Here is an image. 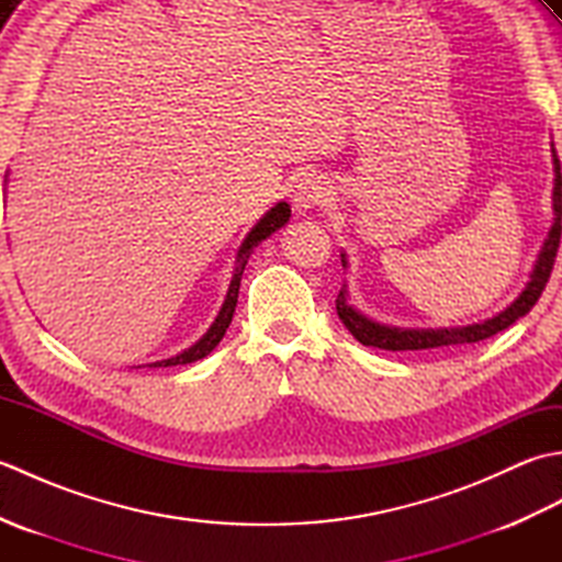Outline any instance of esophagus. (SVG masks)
I'll use <instances>...</instances> for the list:
<instances>
[{
	"label": "esophagus",
	"instance_id": "1",
	"mask_svg": "<svg viewBox=\"0 0 562 562\" xmlns=\"http://www.w3.org/2000/svg\"><path fill=\"white\" fill-rule=\"evenodd\" d=\"M292 207L294 212H308L314 207L326 205L330 198V190L326 188V183L321 181L316 176H304L296 181V186L292 188Z\"/></svg>",
	"mask_w": 562,
	"mask_h": 562
}]
</instances>
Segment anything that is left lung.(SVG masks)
<instances>
[{"label": "left lung", "mask_w": 562, "mask_h": 562, "mask_svg": "<svg viewBox=\"0 0 562 562\" xmlns=\"http://www.w3.org/2000/svg\"><path fill=\"white\" fill-rule=\"evenodd\" d=\"M553 226L548 232V238L541 246L539 260L531 270V280L527 282V288L521 290V294L512 302L505 312H499L497 316L483 321V324H473V326H459V328H396V326H384L376 324V321L367 318L364 314L357 312L355 306L348 304V288H340V294L336 300L338 316L348 328L352 336L360 340L367 348H379V350H435V348H453V345H473L493 338L495 333L509 328L517 318L527 316L533 304L539 302L541 292L546 290V282L551 278L553 262L558 256V246H560V234H562V173H560V159L553 149ZM342 266L348 268V260H345V254H340Z\"/></svg>", "instance_id": "1"}]
</instances>
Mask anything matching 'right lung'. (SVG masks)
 Listing matches in <instances>:
<instances>
[{
    "label": "right lung",
    "instance_id": "right-lung-1",
    "mask_svg": "<svg viewBox=\"0 0 562 562\" xmlns=\"http://www.w3.org/2000/svg\"><path fill=\"white\" fill-rule=\"evenodd\" d=\"M292 217V210L288 202H278L270 212H266V217H262L254 229L248 232V236L244 238L241 248H238L236 254V262H234V274H232V282H229V292H226L224 296V304L220 308L217 318H214V324L210 326V330L202 336L193 348L183 350L181 355L176 357H169V360H161V362H154L149 367H176V364H190V362H198L202 360V357H207L214 348H217L220 340L224 338L226 328H229L232 324V316H234V308H236V302H238V288H241V274H244V268L246 262L250 258V254H254V248L262 241V238H268L270 234H274L280 229V226H284L290 222Z\"/></svg>",
    "mask_w": 562,
    "mask_h": 562
}]
</instances>
